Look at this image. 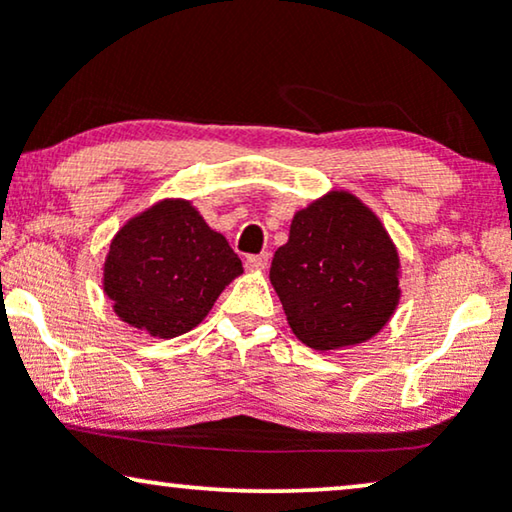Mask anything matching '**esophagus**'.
<instances>
[{
  "instance_id": "obj_1",
  "label": "esophagus",
  "mask_w": 512,
  "mask_h": 512,
  "mask_svg": "<svg viewBox=\"0 0 512 512\" xmlns=\"http://www.w3.org/2000/svg\"><path fill=\"white\" fill-rule=\"evenodd\" d=\"M268 263H270L268 254H251V256L244 258V265H247L249 270H258V272L268 268Z\"/></svg>"
}]
</instances>
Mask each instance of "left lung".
<instances>
[{
	"label": "left lung",
	"instance_id": "obj_1",
	"mask_svg": "<svg viewBox=\"0 0 512 512\" xmlns=\"http://www.w3.org/2000/svg\"><path fill=\"white\" fill-rule=\"evenodd\" d=\"M398 277L401 261L382 221L347 191L296 212L270 268L291 331L317 352L380 333L401 300Z\"/></svg>",
	"mask_w": 512,
	"mask_h": 512
}]
</instances>
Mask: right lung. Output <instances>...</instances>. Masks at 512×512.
<instances>
[{"label":"right lung","mask_w":512,"mask_h":512,"mask_svg":"<svg viewBox=\"0 0 512 512\" xmlns=\"http://www.w3.org/2000/svg\"><path fill=\"white\" fill-rule=\"evenodd\" d=\"M242 261L188 200H160L111 240L104 293L125 324L177 338L207 317Z\"/></svg>","instance_id":"1"}]
</instances>
